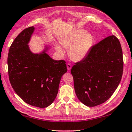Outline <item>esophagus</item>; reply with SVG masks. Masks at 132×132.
I'll list each match as a JSON object with an SVG mask.
<instances>
[{
	"mask_svg": "<svg viewBox=\"0 0 132 132\" xmlns=\"http://www.w3.org/2000/svg\"><path fill=\"white\" fill-rule=\"evenodd\" d=\"M67 69H68V71H70L71 68H72V65H71L70 64L68 63V64H67Z\"/></svg>",
	"mask_w": 132,
	"mask_h": 132,
	"instance_id": "1",
	"label": "esophagus"
}]
</instances>
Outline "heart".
<instances>
[{
	"label": "heart",
	"mask_w": 132,
	"mask_h": 132,
	"mask_svg": "<svg viewBox=\"0 0 132 132\" xmlns=\"http://www.w3.org/2000/svg\"><path fill=\"white\" fill-rule=\"evenodd\" d=\"M61 46L68 49V55L73 61H80L86 57L93 46L94 37L84 30H77L64 36L60 40ZM56 49L60 55L63 56L65 52L58 44Z\"/></svg>",
	"instance_id": "b5f03b06"
}]
</instances>
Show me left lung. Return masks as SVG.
I'll list each match as a JSON object with an SVG mask.
<instances>
[{
	"mask_svg": "<svg viewBox=\"0 0 132 132\" xmlns=\"http://www.w3.org/2000/svg\"><path fill=\"white\" fill-rule=\"evenodd\" d=\"M123 68L122 50L115 36L94 45L86 57L71 69L79 100L89 107L105 102L118 87Z\"/></svg>",
	"mask_w": 132,
	"mask_h": 132,
	"instance_id": "8db88e82",
	"label": "left lung"
}]
</instances>
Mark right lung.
Returning a JSON list of instances; mask_svg holds the SVG:
<instances>
[{
  "label": "right lung",
  "instance_id": "add662e5",
  "mask_svg": "<svg viewBox=\"0 0 132 132\" xmlns=\"http://www.w3.org/2000/svg\"><path fill=\"white\" fill-rule=\"evenodd\" d=\"M33 26L24 29L15 38L7 58L9 80L12 87L24 102L44 108L57 95L62 76L67 72L65 61L54 60L43 53L34 54L29 43Z\"/></svg>",
  "mask_w": 132,
  "mask_h": 132
}]
</instances>
